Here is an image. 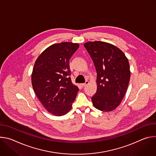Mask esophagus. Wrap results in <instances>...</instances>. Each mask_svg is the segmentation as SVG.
I'll return each mask as SVG.
<instances>
[{"label":"esophagus","mask_w":156,"mask_h":156,"mask_svg":"<svg viewBox=\"0 0 156 156\" xmlns=\"http://www.w3.org/2000/svg\"><path fill=\"white\" fill-rule=\"evenodd\" d=\"M88 84H89V81L86 80V81H85V83H82V84H81V86H82L83 87H84V86H87Z\"/></svg>","instance_id":"1"}]
</instances>
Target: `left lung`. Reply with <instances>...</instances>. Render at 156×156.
<instances>
[{
    "mask_svg": "<svg viewBox=\"0 0 156 156\" xmlns=\"http://www.w3.org/2000/svg\"><path fill=\"white\" fill-rule=\"evenodd\" d=\"M97 72V91L92 96L98 110L110 112L122 102L130 78L129 65L124 53L112 44L87 42L84 44Z\"/></svg>",
    "mask_w": 156,
    "mask_h": 156,
    "instance_id": "1",
    "label": "left lung"
}]
</instances>
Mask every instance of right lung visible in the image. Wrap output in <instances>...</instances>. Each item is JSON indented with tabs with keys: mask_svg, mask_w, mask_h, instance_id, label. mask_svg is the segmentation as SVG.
<instances>
[{
	"mask_svg": "<svg viewBox=\"0 0 156 156\" xmlns=\"http://www.w3.org/2000/svg\"><path fill=\"white\" fill-rule=\"evenodd\" d=\"M79 44L65 42L48 48L37 58L31 75L33 90L49 112L55 116L72 108L78 87L71 80L69 60Z\"/></svg>",
	"mask_w": 156,
	"mask_h": 156,
	"instance_id": "right-lung-1",
	"label": "right lung"
}]
</instances>
